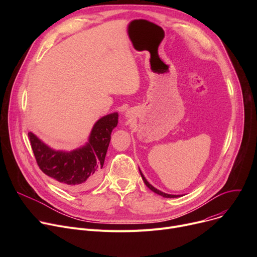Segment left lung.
<instances>
[{
    "instance_id": "8db88e82",
    "label": "left lung",
    "mask_w": 257,
    "mask_h": 257,
    "mask_svg": "<svg viewBox=\"0 0 257 257\" xmlns=\"http://www.w3.org/2000/svg\"><path fill=\"white\" fill-rule=\"evenodd\" d=\"M141 172V171H140ZM141 175H142V178H143V180H144V182H145V184L150 188L151 191H153L154 193H156V194H158V195H160V196H163V197H165V198H176V197H179V196H176V195H169V194H166V193H163V192H160V191H158L157 188H155L154 186H152L149 182H148L147 180H146V178L144 177V175L142 174V172H141Z\"/></svg>"
}]
</instances>
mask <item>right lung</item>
<instances>
[{
    "mask_svg": "<svg viewBox=\"0 0 257 257\" xmlns=\"http://www.w3.org/2000/svg\"><path fill=\"white\" fill-rule=\"evenodd\" d=\"M117 118L116 112L100 118L91 130L88 144L72 152L52 150L29 132L37 166L49 177L69 188L86 190L91 187L100 176L110 134L117 125Z\"/></svg>",
    "mask_w": 257,
    "mask_h": 257,
    "instance_id": "obj_1",
    "label": "right lung"
}]
</instances>
